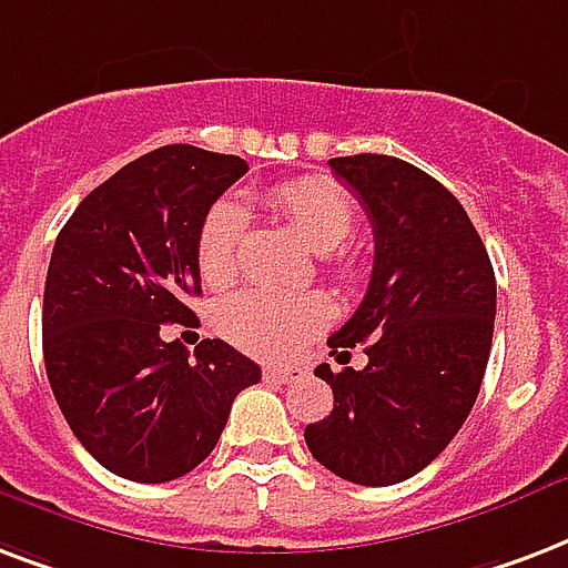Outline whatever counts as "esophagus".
Masks as SVG:
<instances>
[{"mask_svg": "<svg viewBox=\"0 0 568 568\" xmlns=\"http://www.w3.org/2000/svg\"><path fill=\"white\" fill-rule=\"evenodd\" d=\"M303 375V369L297 366H267L265 369V381L267 384H292Z\"/></svg>", "mask_w": 568, "mask_h": 568, "instance_id": "34e87169", "label": "esophagus"}]
</instances>
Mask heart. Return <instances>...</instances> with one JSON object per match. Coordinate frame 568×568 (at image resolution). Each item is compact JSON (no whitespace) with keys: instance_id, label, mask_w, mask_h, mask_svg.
Wrapping results in <instances>:
<instances>
[{"instance_id":"b5f03b06","label":"heart","mask_w":568,"mask_h":568,"mask_svg":"<svg viewBox=\"0 0 568 568\" xmlns=\"http://www.w3.org/2000/svg\"><path fill=\"white\" fill-rule=\"evenodd\" d=\"M267 202L297 229V235L315 253H333L352 235V199L327 179L283 181L267 190ZM244 232L246 211L235 199H220L211 205L196 235V267L202 283L211 288L235 283ZM333 267L339 274H352V255H333ZM331 318L333 306L324 294L241 292L220 303L216 331L246 354L285 357L322 331Z\"/></svg>"}]
</instances>
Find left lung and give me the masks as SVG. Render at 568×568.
I'll return each mask as SVG.
<instances>
[{
  "label": "left lung",
  "mask_w": 568,
  "mask_h": 568,
  "mask_svg": "<svg viewBox=\"0 0 568 568\" xmlns=\"http://www.w3.org/2000/svg\"><path fill=\"white\" fill-rule=\"evenodd\" d=\"M357 193L375 235L369 292L327 345L366 366L315 375L333 389V410L303 438L357 486L410 479L447 449L479 396L495 336V267L470 216L440 181L387 154L333 158Z\"/></svg>",
  "instance_id": "left-lung-1"
}]
</instances>
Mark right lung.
I'll return each instance as SVG.
<instances>
[{"mask_svg":"<svg viewBox=\"0 0 568 568\" xmlns=\"http://www.w3.org/2000/svg\"><path fill=\"white\" fill-rule=\"evenodd\" d=\"M246 160L163 145L94 187L55 237L43 366L68 426L110 474L169 483L202 465L262 369L223 339L190 354L160 324H199L196 235Z\"/></svg>","mask_w":568,"mask_h":568,"instance_id":"add662e5","label":"right lung"}]
</instances>
